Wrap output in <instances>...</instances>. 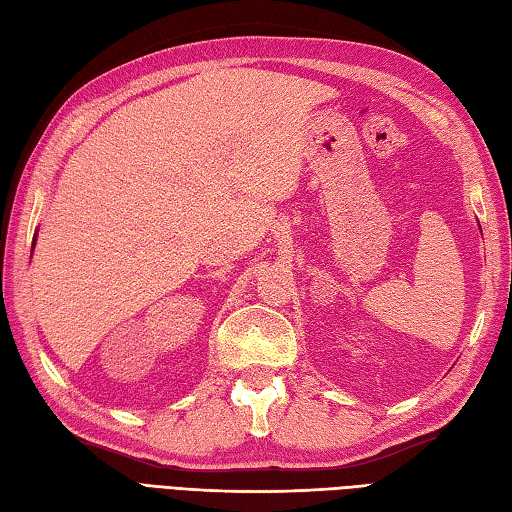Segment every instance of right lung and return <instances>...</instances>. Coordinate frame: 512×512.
I'll use <instances>...</instances> for the list:
<instances>
[{"instance_id":"add662e5","label":"right lung","mask_w":512,"mask_h":512,"mask_svg":"<svg viewBox=\"0 0 512 512\" xmlns=\"http://www.w3.org/2000/svg\"><path fill=\"white\" fill-rule=\"evenodd\" d=\"M35 242H37V233H35V239H32V248H35Z\"/></svg>"}]
</instances>
